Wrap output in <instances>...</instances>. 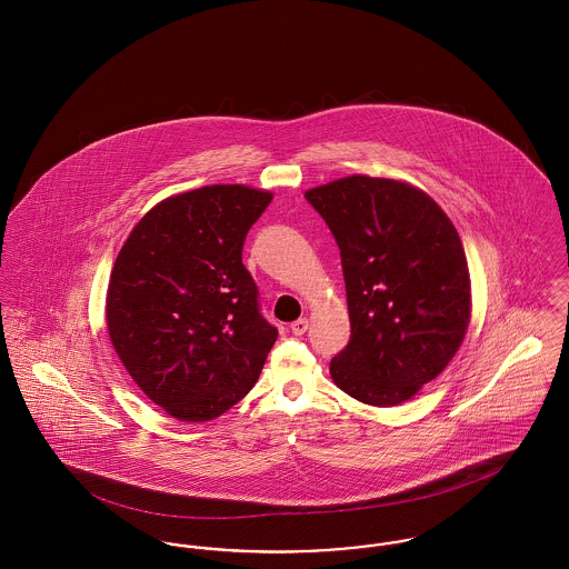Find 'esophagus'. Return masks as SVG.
<instances>
[{
  "label": "esophagus",
  "instance_id": "obj_1",
  "mask_svg": "<svg viewBox=\"0 0 569 569\" xmlns=\"http://www.w3.org/2000/svg\"><path fill=\"white\" fill-rule=\"evenodd\" d=\"M290 329H292L295 336H303L307 329H309V320H307V318H299V320H295V322L290 325Z\"/></svg>",
  "mask_w": 569,
  "mask_h": 569
}]
</instances>
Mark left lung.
<instances>
[{"mask_svg": "<svg viewBox=\"0 0 569 569\" xmlns=\"http://www.w3.org/2000/svg\"><path fill=\"white\" fill-rule=\"evenodd\" d=\"M342 258L350 340L329 366L333 383L375 407L409 400L461 347L470 272L461 238L411 183L352 176L307 190Z\"/></svg>", "mask_w": 569, "mask_h": 569, "instance_id": "obj_1", "label": "left lung"}]
</instances>
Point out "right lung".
<instances>
[{"label":"right lung","mask_w":569,"mask_h":569,"mask_svg":"<svg viewBox=\"0 0 569 569\" xmlns=\"http://www.w3.org/2000/svg\"><path fill=\"white\" fill-rule=\"evenodd\" d=\"M272 194L203 186L131 229L106 297L112 347L136 386L181 422L214 420L256 386L277 329L242 244Z\"/></svg>","instance_id":"add662e5"}]
</instances>
